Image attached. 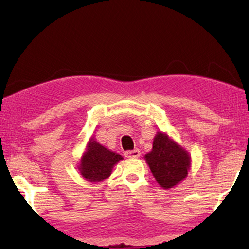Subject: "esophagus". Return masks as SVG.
Returning <instances> with one entry per match:
<instances>
[{
    "instance_id": "esophagus-1",
    "label": "esophagus",
    "mask_w": 249,
    "mask_h": 249,
    "mask_svg": "<svg viewBox=\"0 0 249 249\" xmlns=\"http://www.w3.org/2000/svg\"><path fill=\"white\" fill-rule=\"evenodd\" d=\"M140 155H141V153L138 149L125 151V157H127V158H137V157H140Z\"/></svg>"
}]
</instances>
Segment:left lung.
<instances>
[{"label":"left lung","mask_w":249,"mask_h":249,"mask_svg":"<svg viewBox=\"0 0 249 249\" xmlns=\"http://www.w3.org/2000/svg\"><path fill=\"white\" fill-rule=\"evenodd\" d=\"M145 159L157 182L163 189L178 184L188 175L190 157L165 134L156 135L153 150L145 156Z\"/></svg>","instance_id":"left-lung-1"}]
</instances>
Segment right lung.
<instances>
[{
    "instance_id": "1",
    "label": "right lung",
    "mask_w": 249,
    "mask_h": 249,
    "mask_svg": "<svg viewBox=\"0 0 249 249\" xmlns=\"http://www.w3.org/2000/svg\"><path fill=\"white\" fill-rule=\"evenodd\" d=\"M122 159L123 157L121 155L107 149L95 141H91L79 169L87 180L99 182L111 175L113 166Z\"/></svg>"
}]
</instances>
